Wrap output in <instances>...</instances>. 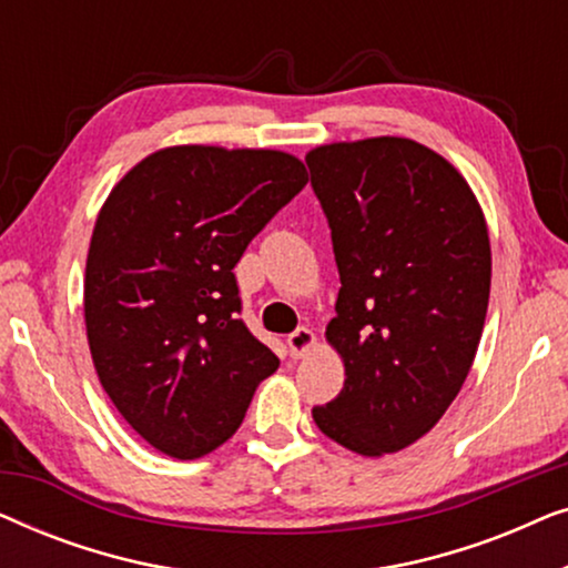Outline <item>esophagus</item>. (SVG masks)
<instances>
[{
    "instance_id": "1",
    "label": "esophagus",
    "mask_w": 568,
    "mask_h": 568,
    "mask_svg": "<svg viewBox=\"0 0 568 568\" xmlns=\"http://www.w3.org/2000/svg\"><path fill=\"white\" fill-rule=\"evenodd\" d=\"M286 346H290V354L294 356V359H300V356H305L310 348L315 346V333L305 328V325H300L297 331L286 336Z\"/></svg>"
}]
</instances>
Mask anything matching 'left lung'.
<instances>
[{
    "label": "left lung",
    "instance_id": "1",
    "mask_svg": "<svg viewBox=\"0 0 568 568\" xmlns=\"http://www.w3.org/2000/svg\"><path fill=\"white\" fill-rule=\"evenodd\" d=\"M305 162L341 276L325 336L346 367L313 418L352 453H398L445 416L476 359L491 292L484 212L414 139L325 144Z\"/></svg>",
    "mask_w": 568,
    "mask_h": 568
}]
</instances>
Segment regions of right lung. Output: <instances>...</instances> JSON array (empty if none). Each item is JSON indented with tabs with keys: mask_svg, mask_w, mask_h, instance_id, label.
<instances>
[{
	"mask_svg": "<svg viewBox=\"0 0 568 568\" xmlns=\"http://www.w3.org/2000/svg\"><path fill=\"white\" fill-rule=\"evenodd\" d=\"M307 170L276 150L168 146L100 209L84 325L100 385L144 442L196 460L243 424L276 354L240 321L232 268Z\"/></svg>",
	"mask_w": 568,
	"mask_h": 568,
	"instance_id": "1",
	"label": "right lung"
}]
</instances>
